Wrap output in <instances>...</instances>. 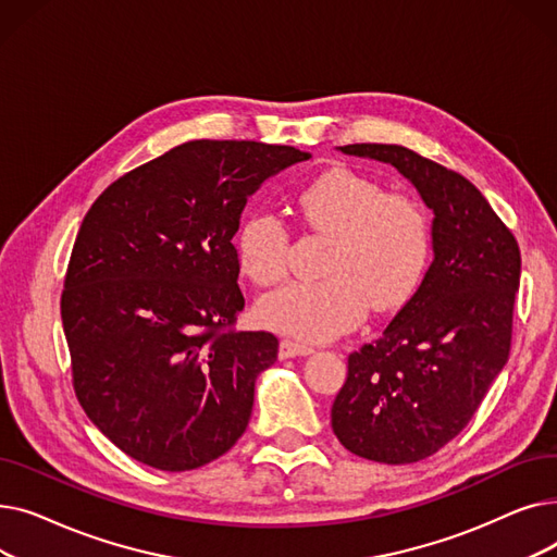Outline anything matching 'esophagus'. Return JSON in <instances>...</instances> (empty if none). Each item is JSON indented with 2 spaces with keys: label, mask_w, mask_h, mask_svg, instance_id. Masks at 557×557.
Returning a JSON list of instances; mask_svg holds the SVG:
<instances>
[{
  "label": "esophagus",
  "mask_w": 557,
  "mask_h": 557,
  "mask_svg": "<svg viewBox=\"0 0 557 557\" xmlns=\"http://www.w3.org/2000/svg\"><path fill=\"white\" fill-rule=\"evenodd\" d=\"M313 352L311 345H305V343H298V341H290V338H284L280 343V359H294V357H307Z\"/></svg>",
  "instance_id": "esophagus-1"
}]
</instances>
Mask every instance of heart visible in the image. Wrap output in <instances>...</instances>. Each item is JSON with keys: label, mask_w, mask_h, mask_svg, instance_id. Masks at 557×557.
Here are the masks:
<instances>
[{"label": "heart", "mask_w": 557, "mask_h": 557, "mask_svg": "<svg viewBox=\"0 0 557 557\" xmlns=\"http://www.w3.org/2000/svg\"><path fill=\"white\" fill-rule=\"evenodd\" d=\"M302 221L330 234L320 273L263 296L257 315L267 327L305 341H330L361 323L368 307L393 311L413 298L431 261V221L411 194L384 191L349 169H330L298 194ZM244 275L259 286L286 277L290 237L271 212L248 214L234 234Z\"/></svg>", "instance_id": "1"}]
</instances>
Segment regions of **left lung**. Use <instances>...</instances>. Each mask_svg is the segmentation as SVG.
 Masks as SVG:
<instances>
[{
    "instance_id": "left-lung-1",
    "label": "left lung",
    "mask_w": 557,
    "mask_h": 557,
    "mask_svg": "<svg viewBox=\"0 0 557 557\" xmlns=\"http://www.w3.org/2000/svg\"><path fill=\"white\" fill-rule=\"evenodd\" d=\"M393 164L433 210V261L401 311L347 359L332 429L352 454L418 462L467 426L508 361L521 255L515 234L460 173L399 144H347Z\"/></svg>"
}]
</instances>
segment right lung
<instances>
[{
    "mask_svg": "<svg viewBox=\"0 0 557 557\" xmlns=\"http://www.w3.org/2000/svg\"><path fill=\"white\" fill-rule=\"evenodd\" d=\"M294 146L194 139L116 178L85 214L61 296L78 404L131 458L187 472L244 435L277 336L237 332L250 194L309 160Z\"/></svg>",
    "mask_w": 557,
    "mask_h": 557,
    "instance_id": "right-lung-1",
    "label": "right lung"
}]
</instances>
